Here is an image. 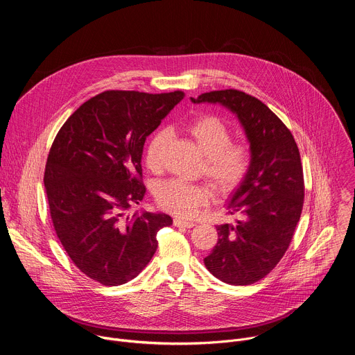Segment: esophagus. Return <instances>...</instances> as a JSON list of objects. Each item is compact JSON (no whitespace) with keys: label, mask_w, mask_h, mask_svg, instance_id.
Segmentation results:
<instances>
[{"label":"esophagus","mask_w":355,"mask_h":355,"mask_svg":"<svg viewBox=\"0 0 355 355\" xmlns=\"http://www.w3.org/2000/svg\"><path fill=\"white\" fill-rule=\"evenodd\" d=\"M174 226H175V227L191 229V227H193V226H195V223H193V222H187V220H182V219H180V218H175V219H174Z\"/></svg>","instance_id":"34e87169"}]
</instances>
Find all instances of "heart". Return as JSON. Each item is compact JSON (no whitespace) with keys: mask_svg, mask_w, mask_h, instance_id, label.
<instances>
[{"mask_svg":"<svg viewBox=\"0 0 355 355\" xmlns=\"http://www.w3.org/2000/svg\"><path fill=\"white\" fill-rule=\"evenodd\" d=\"M187 132L205 156L204 171L207 177L223 192L234 189L248 171V150L243 144L232 143L230 129L216 116H202L192 121L187 126ZM168 140L170 132L167 129H160L151 136L146 147L148 168H162ZM211 198L212 192L207 185L188 184L181 180L166 181L156 189L157 204L181 218L196 215L198 209L207 205Z\"/></svg>","mask_w":355,"mask_h":355,"instance_id":"1","label":"heart"}]
</instances>
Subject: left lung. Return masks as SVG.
Instances as JSON below:
<instances>
[{"mask_svg": "<svg viewBox=\"0 0 355 355\" xmlns=\"http://www.w3.org/2000/svg\"><path fill=\"white\" fill-rule=\"evenodd\" d=\"M220 105L239 121L250 144V167L232 192L236 225L216 226L218 243L205 257L208 271L230 285L260 281L284 257L303 207V173L292 133L260 99L237 89L191 98Z\"/></svg>", "mask_w": 355, "mask_h": 355, "instance_id": "8db88e82", "label": "left lung"}]
</instances>
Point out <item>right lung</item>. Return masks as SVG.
Returning a JSON list of instances; mask_svg holds the SVG:
<instances>
[{
	"label": "right lung",
	"mask_w": 355,
	"mask_h": 355,
	"mask_svg": "<svg viewBox=\"0 0 355 355\" xmlns=\"http://www.w3.org/2000/svg\"><path fill=\"white\" fill-rule=\"evenodd\" d=\"M184 98L181 91H105L84 103L59 130L44 188L56 234L71 261L103 285L133 279L155 256L163 212H125L143 199L146 137Z\"/></svg>",
	"instance_id": "obj_1"
}]
</instances>
